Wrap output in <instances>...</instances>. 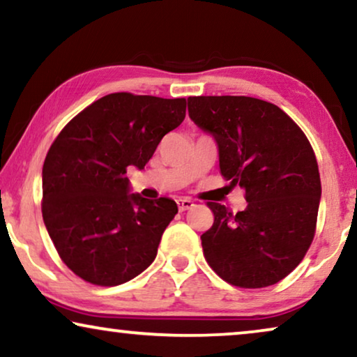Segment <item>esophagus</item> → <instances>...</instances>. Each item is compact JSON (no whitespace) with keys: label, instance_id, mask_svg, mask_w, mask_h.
Here are the masks:
<instances>
[{"label":"esophagus","instance_id":"obj_1","mask_svg":"<svg viewBox=\"0 0 357 357\" xmlns=\"http://www.w3.org/2000/svg\"><path fill=\"white\" fill-rule=\"evenodd\" d=\"M177 206L180 211H187L193 206V202L190 198H177Z\"/></svg>","mask_w":357,"mask_h":357}]
</instances>
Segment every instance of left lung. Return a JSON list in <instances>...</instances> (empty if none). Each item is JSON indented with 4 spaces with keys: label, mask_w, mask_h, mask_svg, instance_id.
I'll return each mask as SVG.
<instances>
[{
    "label": "left lung",
    "mask_w": 357,
    "mask_h": 357,
    "mask_svg": "<svg viewBox=\"0 0 357 357\" xmlns=\"http://www.w3.org/2000/svg\"><path fill=\"white\" fill-rule=\"evenodd\" d=\"M188 115L216 141L221 174L247 199L237 214L208 203L214 222L202 236L204 258L234 286L276 284L314 241L321 183L309 139L280 107L255 97H188Z\"/></svg>",
    "instance_id": "left-lung-1"
}]
</instances>
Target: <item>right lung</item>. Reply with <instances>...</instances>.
<instances>
[{
  "mask_svg": "<svg viewBox=\"0 0 357 357\" xmlns=\"http://www.w3.org/2000/svg\"><path fill=\"white\" fill-rule=\"evenodd\" d=\"M187 100L115 92L77 114L53 141L42 169V216L58 255L97 286L143 273L178 208L131 193L126 170L144 169Z\"/></svg>",
  "mask_w": 357,
  "mask_h": 357,
  "instance_id": "obj_1",
  "label": "right lung"
}]
</instances>
